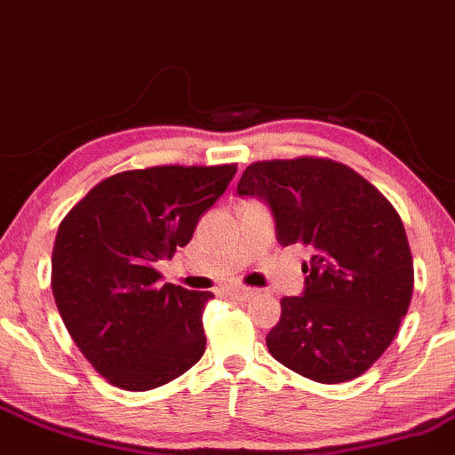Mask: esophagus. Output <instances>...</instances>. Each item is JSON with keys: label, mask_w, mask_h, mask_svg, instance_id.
Listing matches in <instances>:
<instances>
[{"label": "esophagus", "mask_w": 455, "mask_h": 455, "mask_svg": "<svg viewBox=\"0 0 455 455\" xmlns=\"http://www.w3.org/2000/svg\"><path fill=\"white\" fill-rule=\"evenodd\" d=\"M227 292L231 294L233 299H237V300H248V299L254 297V290H251V288H245V286H233V288H227Z\"/></svg>", "instance_id": "esophagus-1"}]
</instances>
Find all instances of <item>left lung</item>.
<instances>
[{"instance_id": "8db88e82", "label": "left lung", "mask_w": 455, "mask_h": 455, "mask_svg": "<svg viewBox=\"0 0 455 455\" xmlns=\"http://www.w3.org/2000/svg\"><path fill=\"white\" fill-rule=\"evenodd\" d=\"M237 195L269 205L282 245L311 251L303 292L282 299L267 335L273 358L320 384L369 371L413 294L411 250L390 201L354 169L314 156L251 163Z\"/></svg>"}]
</instances>
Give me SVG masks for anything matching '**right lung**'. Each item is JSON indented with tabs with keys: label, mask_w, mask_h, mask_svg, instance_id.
Returning a JSON list of instances; mask_svg holds the SVG:
<instances>
[{
	"label": "right lung",
	"mask_w": 455,
	"mask_h": 455,
	"mask_svg": "<svg viewBox=\"0 0 455 455\" xmlns=\"http://www.w3.org/2000/svg\"><path fill=\"white\" fill-rule=\"evenodd\" d=\"M237 165L133 169L103 180L59 224L52 294L71 339L109 384L146 392L205 352L212 292L163 283L155 267L193 239Z\"/></svg>",
	"instance_id": "add662e5"
}]
</instances>
